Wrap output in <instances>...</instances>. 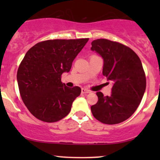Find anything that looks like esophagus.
<instances>
[{
  "label": "esophagus",
  "instance_id": "1",
  "mask_svg": "<svg viewBox=\"0 0 160 160\" xmlns=\"http://www.w3.org/2000/svg\"><path fill=\"white\" fill-rule=\"evenodd\" d=\"M81 92H82V94H87V93L90 92V91L88 90V89H84V88H82V89H81Z\"/></svg>",
  "mask_w": 160,
  "mask_h": 160
}]
</instances>
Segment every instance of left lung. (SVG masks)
Masks as SVG:
<instances>
[{
  "label": "left lung",
  "instance_id": "left-lung-1",
  "mask_svg": "<svg viewBox=\"0 0 160 160\" xmlns=\"http://www.w3.org/2000/svg\"><path fill=\"white\" fill-rule=\"evenodd\" d=\"M91 49L103 58L102 74L113 82L111 96L96 92L98 101L91 107L92 115L104 124L123 122L136 111L146 89L141 59L129 47L107 39L93 40Z\"/></svg>",
  "mask_w": 160,
  "mask_h": 160
}]
</instances>
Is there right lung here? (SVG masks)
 I'll return each mask as SVG.
<instances>
[{"label":"right lung","mask_w":160,"mask_h":160,"mask_svg":"<svg viewBox=\"0 0 160 160\" xmlns=\"http://www.w3.org/2000/svg\"><path fill=\"white\" fill-rule=\"evenodd\" d=\"M89 38L56 39L38 43L26 52L17 71L22 102L38 120L54 122L71 111L81 92L79 86L69 88L61 81Z\"/></svg>","instance_id":"1"}]
</instances>
